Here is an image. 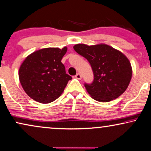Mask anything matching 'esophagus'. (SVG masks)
<instances>
[{"label":"esophagus","instance_id":"1","mask_svg":"<svg viewBox=\"0 0 151 151\" xmlns=\"http://www.w3.org/2000/svg\"><path fill=\"white\" fill-rule=\"evenodd\" d=\"M75 77H76V78H77L78 80H81V79H82V76H81V74H80V73L76 74Z\"/></svg>","mask_w":151,"mask_h":151}]
</instances>
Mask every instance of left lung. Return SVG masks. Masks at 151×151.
<instances>
[{"label":"left lung","mask_w":151,"mask_h":151,"mask_svg":"<svg viewBox=\"0 0 151 151\" xmlns=\"http://www.w3.org/2000/svg\"><path fill=\"white\" fill-rule=\"evenodd\" d=\"M73 48L87 59L92 68L93 82L85 83L92 99L109 102L117 99L126 91L132 78V67L122 52L106 44L87 46L79 44Z\"/></svg>","instance_id":"left-lung-1"}]
</instances>
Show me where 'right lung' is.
Returning <instances> with one entry per match:
<instances>
[{
  "instance_id": "add662e5",
  "label": "right lung",
  "mask_w": 151,
  "mask_h": 151,
  "mask_svg": "<svg viewBox=\"0 0 151 151\" xmlns=\"http://www.w3.org/2000/svg\"><path fill=\"white\" fill-rule=\"evenodd\" d=\"M67 48H46L37 50L25 58L19 77L25 93L35 101L49 103L61 96L71 76L61 62Z\"/></svg>"
}]
</instances>
